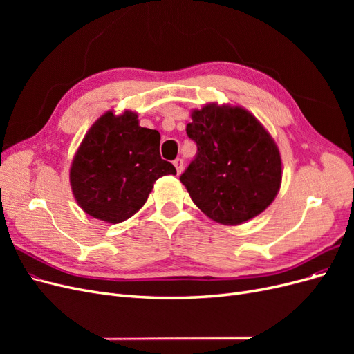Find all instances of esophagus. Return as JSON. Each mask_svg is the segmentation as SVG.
<instances>
[{
  "mask_svg": "<svg viewBox=\"0 0 354 354\" xmlns=\"http://www.w3.org/2000/svg\"><path fill=\"white\" fill-rule=\"evenodd\" d=\"M173 164H174V167H176V169H177V173L181 174V171H183V159L177 158Z\"/></svg>",
  "mask_w": 354,
  "mask_h": 354,
  "instance_id": "obj_1",
  "label": "esophagus"
}]
</instances>
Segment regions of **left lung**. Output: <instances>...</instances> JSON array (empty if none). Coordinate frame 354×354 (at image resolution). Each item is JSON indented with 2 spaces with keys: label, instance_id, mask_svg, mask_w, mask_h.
Returning <instances> with one entry per match:
<instances>
[{
  "label": "left lung",
  "instance_id": "8db88e82",
  "mask_svg": "<svg viewBox=\"0 0 354 354\" xmlns=\"http://www.w3.org/2000/svg\"><path fill=\"white\" fill-rule=\"evenodd\" d=\"M187 136L198 145L180 177L195 205L223 226H238L274 201L282 158L274 138L239 104L208 103L190 111Z\"/></svg>",
  "mask_w": 354,
  "mask_h": 354
}]
</instances>
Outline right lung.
Segmentation results:
<instances>
[{
  "label": "right lung",
  "instance_id": "add662e5",
  "mask_svg": "<svg viewBox=\"0 0 354 354\" xmlns=\"http://www.w3.org/2000/svg\"><path fill=\"white\" fill-rule=\"evenodd\" d=\"M160 134L138 124L134 111L104 112L85 133L69 168L75 201L90 217L118 224L140 209L155 181L176 176L159 155Z\"/></svg>",
  "mask_w": 354,
  "mask_h": 354
}]
</instances>
